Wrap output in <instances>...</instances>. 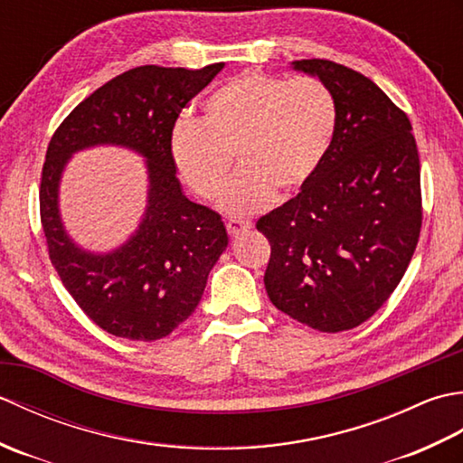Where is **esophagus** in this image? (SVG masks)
Here are the masks:
<instances>
[{
    "label": "esophagus",
    "instance_id": "obj_1",
    "mask_svg": "<svg viewBox=\"0 0 463 463\" xmlns=\"http://www.w3.org/2000/svg\"><path fill=\"white\" fill-rule=\"evenodd\" d=\"M250 229H252L250 221H244V219H229V221H226V231H229L231 237H239L241 232L250 231Z\"/></svg>",
    "mask_w": 463,
    "mask_h": 463
}]
</instances>
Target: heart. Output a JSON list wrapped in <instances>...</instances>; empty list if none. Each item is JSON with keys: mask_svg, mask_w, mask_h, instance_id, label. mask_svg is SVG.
I'll list each match as a JSON object with an SVG mask.
<instances>
[{"mask_svg": "<svg viewBox=\"0 0 463 463\" xmlns=\"http://www.w3.org/2000/svg\"><path fill=\"white\" fill-rule=\"evenodd\" d=\"M336 127V101L318 80L249 71L206 97L201 121L176 123L171 156L181 181L211 201L224 189L234 153L241 169L221 206L250 214L270 206L277 189L298 193L317 176Z\"/></svg>", "mask_w": 463, "mask_h": 463, "instance_id": "obj_1", "label": "heart"}]
</instances>
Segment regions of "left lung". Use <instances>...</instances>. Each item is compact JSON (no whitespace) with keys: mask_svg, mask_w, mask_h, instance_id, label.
I'll return each instance as SVG.
<instances>
[{"mask_svg":"<svg viewBox=\"0 0 463 463\" xmlns=\"http://www.w3.org/2000/svg\"><path fill=\"white\" fill-rule=\"evenodd\" d=\"M292 69L318 77L338 127L317 176L257 229L270 242V302L320 332L368 320L396 290L421 226L420 156L406 113L368 77L326 59Z\"/></svg>","mask_w":463,"mask_h":463,"instance_id":"1","label":"left lung"}]
</instances>
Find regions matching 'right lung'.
<instances>
[{"instance_id":"right-lung-1","label":"right lung","mask_w":463,"mask_h":463,"mask_svg":"<svg viewBox=\"0 0 463 463\" xmlns=\"http://www.w3.org/2000/svg\"><path fill=\"white\" fill-rule=\"evenodd\" d=\"M222 67L129 69L77 105L49 141L39 189L49 259L80 308L113 336L151 342L171 334L194 312L229 244L221 216L183 194L171 156L176 117ZM101 144L141 154L150 191L132 237L91 253L64 231L58 184L75 152Z\"/></svg>"}]
</instances>
